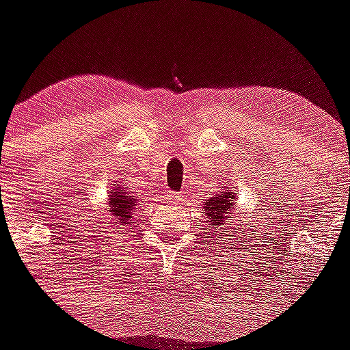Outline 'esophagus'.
<instances>
[{
	"label": "esophagus",
	"mask_w": 350,
	"mask_h": 350,
	"mask_svg": "<svg viewBox=\"0 0 350 350\" xmlns=\"http://www.w3.org/2000/svg\"><path fill=\"white\" fill-rule=\"evenodd\" d=\"M167 198H169V200H174L176 203H181V201L186 200V194L183 193V191H181V193H174V191H169Z\"/></svg>",
	"instance_id": "1"
}]
</instances>
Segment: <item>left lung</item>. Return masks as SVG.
<instances>
[{
  "mask_svg": "<svg viewBox=\"0 0 350 350\" xmlns=\"http://www.w3.org/2000/svg\"><path fill=\"white\" fill-rule=\"evenodd\" d=\"M234 201V193H226L223 191V194H216L215 198L208 201L204 206V213L208 216V223L211 224L213 230H218L219 237L223 234V223L224 219L230 218L231 213H233V204ZM216 233V231H213Z\"/></svg>",
  "mask_w": 350,
  "mask_h": 350,
  "instance_id": "8db88e82",
  "label": "left lung"
}]
</instances>
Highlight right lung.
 <instances>
[{"mask_svg": "<svg viewBox=\"0 0 350 350\" xmlns=\"http://www.w3.org/2000/svg\"><path fill=\"white\" fill-rule=\"evenodd\" d=\"M124 191L126 189H122V187L119 191H110L109 209L120 221H129L127 218H131L132 211H134L135 200L132 196H127V193H124Z\"/></svg>", "mask_w": 350, "mask_h": 350, "instance_id": "1", "label": "right lung"}]
</instances>
